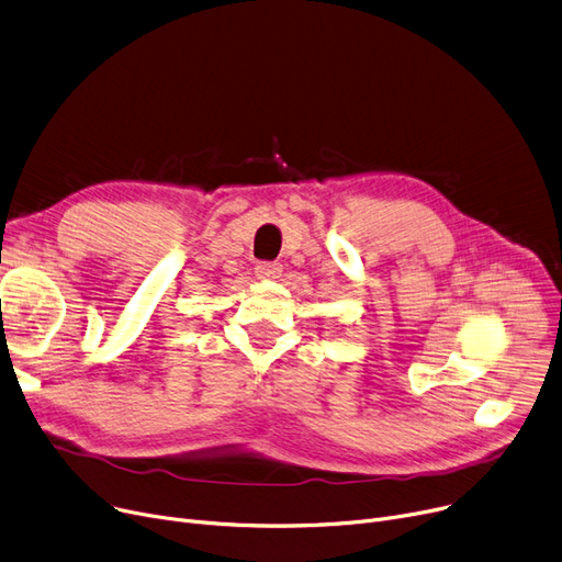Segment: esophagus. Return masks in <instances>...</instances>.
I'll list each match as a JSON object with an SVG mask.
<instances>
[{
	"mask_svg": "<svg viewBox=\"0 0 562 562\" xmlns=\"http://www.w3.org/2000/svg\"><path fill=\"white\" fill-rule=\"evenodd\" d=\"M283 272V265L281 262H258L256 265V277L262 281H272L279 279Z\"/></svg>",
	"mask_w": 562,
	"mask_h": 562,
	"instance_id": "obj_1",
	"label": "esophagus"
}]
</instances>
